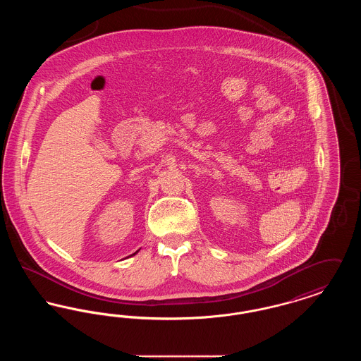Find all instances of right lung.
Returning a JSON list of instances; mask_svg holds the SVG:
<instances>
[{
	"mask_svg": "<svg viewBox=\"0 0 361 361\" xmlns=\"http://www.w3.org/2000/svg\"><path fill=\"white\" fill-rule=\"evenodd\" d=\"M137 252H135V253H134V255H133V256H135V255H137Z\"/></svg>",
	"mask_w": 361,
	"mask_h": 361,
	"instance_id": "1",
	"label": "right lung"
}]
</instances>
